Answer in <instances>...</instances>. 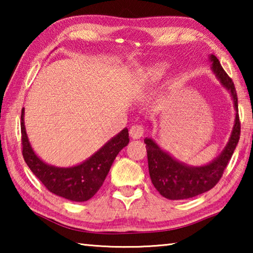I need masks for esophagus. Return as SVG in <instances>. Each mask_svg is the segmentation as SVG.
<instances>
[{
  "mask_svg": "<svg viewBox=\"0 0 253 253\" xmlns=\"http://www.w3.org/2000/svg\"><path fill=\"white\" fill-rule=\"evenodd\" d=\"M144 127L139 124H136V125H132L129 129V135L131 138L134 139H138L144 135Z\"/></svg>",
  "mask_w": 253,
  "mask_h": 253,
  "instance_id": "esophagus-1",
  "label": "esophagus"
}]
</instances>
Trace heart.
I'll list each match as a JSON object with an SVG mask.
<instances>
[{
  "mask_svg": "<svg viewBox=\"0 0 253 253\" xmlns=\"http://www.w3.org/2000/svg\"><path fill=\"white\" fill-rule=\"evenodd\" d=\"M165 72H166V67L163 65H156L149 69V75H151V78L153 80L161 79L162 77L165 75Z\"/></svg>",
  "mask_w": 253,
  "mask_h": 253,
  "instance_id": "b5f03b06",
  "label": "heart"
}]
</instances>
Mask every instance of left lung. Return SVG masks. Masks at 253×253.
Returning a JSON list of instances; mask_svg holds the SVG:
<instances>
[{
	"label": "left lung",
	"mask_w": 253,
	"mask_h": 253,
	"mask_svg": "<svg viewBox=\"0 0 253 253\" xmlns=\"http://www.w3.org/2000/svg\"><path fill=\"white\" fill-rule=\"evenodd\" d=\"M210 59L212 61L214 74L219 78L221 84L231 92L235 110L238 111V95L232 79L222 68L219 59L215 55L211 54ZM240 131H241V125H240L239 115L237 114L232 134L223 152L212 163L201 168H191L177 162L168 153L162 151L151 138H145L149 176L153 185L162 196L169 200H186L210 191L216 185L223 175L224 169L239 143Z\"/></svg>",
	"instance_id": "left-lung-1"
}]
</instances>
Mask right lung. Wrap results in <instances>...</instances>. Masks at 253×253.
<instances>
[{
  "instance_id": "obj_1",
  "label": "right lung",
  "mask_w": 253,
  "mask_h": 253,
  "mask_svg": "<svg viewBox=\"0 0 253 253\" xmlns=\"http://www.w3.org/2000/svg\"><path fill=\"white\" fill-rule=\"evenodd\" d=\"M23 116L24 108L21 113V142L22 155L29 169L50 192L75 202H84L97 193L118 153L129 143L128 129L125 128L83 164L67 169L55 168L45 164L34 154L25 131Z\"/></svg>"
}]
</instances>
